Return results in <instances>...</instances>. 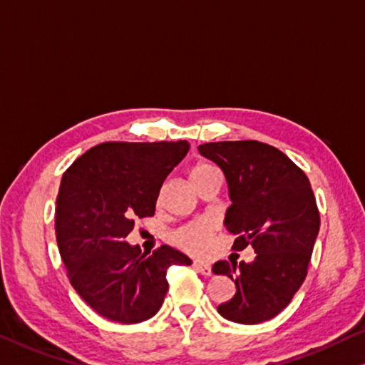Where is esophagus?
I'll return each instance as SVG.
<instances>
[{"mask_svg": "<svg viewBox=\"0 0 365 365\" xmlns=\"http://www.w3.org/2000/svg\"><path fill=\"white\" fill-rule=\"evenodd\" d=\"M194 267H195V271L204 274V276H210L212 274V266L205 261H194Z\"/></svg>", "mask_w": 365, "mask_h": 365, "instance_id": "1", "label": "esophagus"}]
</instances>
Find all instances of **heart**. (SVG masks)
Here are the masks:
<instances>
[{
    "label": "heart",
    "instance_id": "1",
    "mask_svg": "<svg viewBox=\"0 0 365 365\" xmlns=\"http://www.w3.org/2000/svg\"><path fill=\"white\" fill-rule=\"evenodd\" d=\"M214 171H215L214 166L207 163H199L190 168L189 178L190 181H192V179L202 178ZM210 235H212V223L202 218V220L190 222L187 225L176 230L175 235H173V241H175L179 248H182L190 255H202L205 253L207 248H209Z\"/></svg>",
    "mask_w": 365,
    "mask_h": 365
}]
</instances>
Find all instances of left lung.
<instances>
[{
  "instance_id": "left-lung-1",
  "label": "left lung",
  "mask_w": 365,
  "mask_h": 365,
  "mask_svg": "<svg viewBox=\"0 0 365 365\" xmlns=\"http://www.w3.org/2000/svg\"><path fill=\"white\" fill-rule=\"evenodd\" d=\"M199 153L225 175L232 205L225 227L238 235L235 248L253 246V262L218 261L212 267L235 280L233 299L218 305L230 322L256 324L284 310L307 277L319 232L315 195L305 173L271 145L215 142Z\"/></svg>"
}]
</instances>
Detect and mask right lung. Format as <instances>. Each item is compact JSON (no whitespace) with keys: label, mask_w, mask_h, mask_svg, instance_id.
I'll return each instance as SVG.
<instances>
[{"label":"right lung","mask_w":365,"mask_h":365,"mask_svg":"<svg viewBox=\"0 0 365 365\" xmlns=\"http://www.w3.org/2000/svg\"><path fill=\"white\" fill-rule=\"evenodd\" d=\"M187 151L186 140L101 143L61 178L55 209L60 256L73 289L110 322L155 317L168 292V267L192 264L171 246L147 256L125 240L137 217L155 215L165 179Z\"/></svg>","instance_id":"right-lung-1"}]
</instances>
